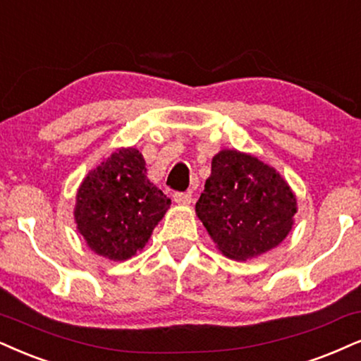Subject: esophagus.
I'll list each match as a JSON object with an SVG mask.
<instances>
[{
  "label": "esophagus",
  "instance_id": "esophagus-1",
  "mask_svg": "<svg viewBox=\"0 0 361 361\" xmlns=\"http://www.w3.org/2000/svg\"><path fill=\"white\" fill-rule=\"evenodd\" d=\"M173 200L178 204H190L191 200H193V195H191V191H188V193H175Z\"/></svg>",
  "mask_w": 361,
  "mask_h": 361
}]
</instances>
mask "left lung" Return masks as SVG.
<instances>
[{"label":"left lung","instance_id":"1","mask_svg":"<svg viewBox=\"0 0 361 361\" xmlns=\"http://www.w3.org/2000/svg\"><path fill=\"white\" fill-rule=\"evenodd\" d=\"M295 213L293 191L275 168L236 149L214 154L196 214L225 257L246 262L270 252L290 233Z\"/></svg>","mask_w":361,"mask_h":361}]
</instances>
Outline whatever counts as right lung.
Returning <instances> with one entry per match:
<instances>
[{"label": "right lung", "mask_w": 361, "mask_h": 361, "mask_svg": "<svg viewBox=\"0 0 361 361\" xmlns=\"http://www.w3.org/2000/svg\"><path fill=\"white\" fill-rule=\"evenodd\" d=\"M135 148H120L91 170L76 193L75 221L94 253L123 262L143 250L171 200L147 178Z\"/></svg>", "instance_id": "right-lung-1"}]
</instances>
